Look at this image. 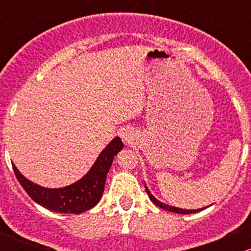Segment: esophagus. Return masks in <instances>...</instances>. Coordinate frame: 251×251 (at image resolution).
I'll list each match as a JSON object with an SVG mask.
<instances>
[{
	"label": "esophagus",
	"mask_w": 251,
	"mask_h": 251,
	"mask_svg": "<svg viewBox=\"0 0 251 251\" xmlns=\"http://www.w3.org/2000/svg\"><path fill=\"white\" fill-rule=\"evenodd\" d=\"M123 138H124V140H127V135H126V133H123Z\"/></svg>",
	"instance_id": "obj_1"
}]
</instances>
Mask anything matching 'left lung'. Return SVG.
<instances>
[{"label":"left lung","mask_w":251,"mask_h":251,"mask_svg":"<svg viewBox=\"0 0 251 251\" xmlns=\"http://www.w3.org/2000/svg\"><path fill=\"white\" fill-rule=\"evenodd\" d=\"M146 191H147V194H148L149 199H151V201H153V203L155 204L156 206L161 207V209H164V210H168V211L177 212V214H194V212H197V211H201V209H197V210H184V209H178V207L169 206V205H165V204L160 203V201H156V199L154 198L153 196H151V192H149L148 189H147V187H146ZM203 209H204V207H203Z\"/></svg>","instance_id":"1"}]
</instances>
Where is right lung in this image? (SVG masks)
<instances>
[{
	"label": "right lung",
	"instance_id": "obj_1",
	"mask_svg": "<svg viewBox=\"0 0 251 251\" xmlns=\"http://www.w3.org/2000/svg\"><path fill=\"white\" fill-rule=\"evenodd\" d=\"M123 147L124 144L120 138H114L103 149L91 170L76 183L64 187V188H44L25 178L18 171L14 164L13 170L24 191L37 204L55 212L81 214V212L92 209L102 198L107 174L113 163L114 156L123 149Z\"/></svg>",
	"mask_w": 251,
	"mask_h": 251
}]
</instances>
